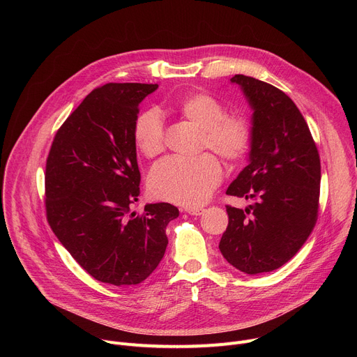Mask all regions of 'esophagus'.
<instances>
[{"instance_id":"34e87169","label":"esophagus","mask_w":357,"mask_h":357,"mask_svg":"<svg viewBox=\"0 0 357 357\" xmlns=\"http://www.w3.org/2000/svg\"><path fill=\"white\" fill-rule=\"evenodd\" d=\"M189 215H192V216H200L203 212H205V209H202V208H188V209H185Z\"/></svg>"}]
</instances>
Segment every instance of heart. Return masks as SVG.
<instances>
[{
    "mask_svg": "<svg viewBox=\"0 0 357 357\" xmlns=\"http://www.w3.org/2000/svg\"><path fill=\"white\" fill-rule=\"evenodd\" d=\"M179 114L203 130V148H211L226 161L241 160L251 146L252 128L247 117L227 114L226 106L208 93H193L178 105ZM137 149L152 158L165 148V130L157 110L141 113L132 128ZM222 181V165L212 154L197 158L168 157L148 175L151 195L176 205L195 208L205 202Z\"/></svg>",
    "mask_w": 357,
    "mask_h": 357,
    "instance_id": "obj_1",
    "label": "heart"
}]
</instances>
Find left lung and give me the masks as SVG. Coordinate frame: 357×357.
<instances>
[{
  "label": "left lung",
  "mask_w": 357,
  "mask_h": 357,
  "mask_svg": "<svg viewBox=\"0 0 357 357\" xmlns=\"http://www.w3.org/2000/svg\"><path fill=\"white\" fill-rule=\"evenodd\" d=\"M252 110L248 165L226 193L252 199L243 209L226 206L229 226L219 248L241 273H270L291 260L315 227L321 160L310 127L280 89L244 75L230 79Z\"/></svg>",
  "instance_id": "8db88e82"
}]
</instances>
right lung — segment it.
Here are the masks:
<instances>
[{"mask_svg":"<svg viewBox=\"0 0 357 357\" xmlns=\"http://www.w3.org/2000/svg\"><path fill=\"white\" fill-rule=\"evenodd\" d=\"M158 84L107 83L89 93L58 130L45 174L47 223L97 281L124 287L146 280L162 260L171 203L131 212L139 195L132 139L138 105Z\"/></svg>","mask_w":357,"mask_h":357,"instance_id":"right-lung-1","label":"right lung"}]
</instances>
